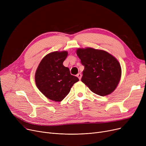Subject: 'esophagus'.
Returning a JSON list of instances; mask_svg holds the SVG:
<instances>
[{"instance_id": "obj_1", "label": "esophagus", "mask_w": 146, "mask_h": 146, "mask_svg": "<svg viewBox=\"0 0 146 146\" xmlns=\"http://www.w3.org/2000/svg\"><path fill=\"white\" fill-rule=\"evenodd\" d=\"M77 77L79 79V80H80V79H81V78H82V74H81L80 73H78V74H77Z\"/></svg>"}]
</instances>
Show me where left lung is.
<instances>
[{
	"label": "left lung",
	"mask_w": 146,
	"mask_h": 146,
	"mask_svg": "<svg viewBox=\"0 0 146 146\" xmlns=\"http://www.w3.org/2000/svg\"><path fill=\"white\" fill-rule=\"evenodd\" d=\"M76 52L85 67L82 82L98 95L111 94L121 78V68L118 60L106 51L92 48H79Z\"/></svg>",
	"instance_id": "8db88e82"
}]
</instances>
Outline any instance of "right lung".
<instances>
[{
	"label": "right lung",
	"mask_w": 146,
	"mask_h": 146,
	"mask_svg": "<svg viewBox=\"0 0 146 146\" xmlns=\"http://www.w3.org/2000/svg\"><path fill=\"white\" fill-rule=\"evenodd\" d=\"M67 54V51L51 52L42 58L36 69V85L42 94L52 101H62L74 84L79 80L63 64Z\"/></svg>",
	"instance_id": "obj_1"
}]
</instances>
